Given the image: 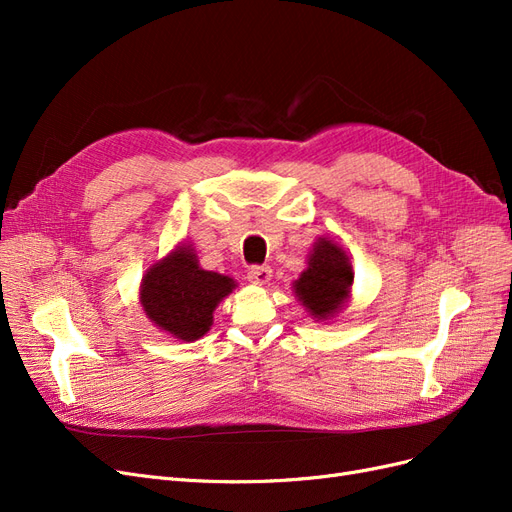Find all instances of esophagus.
<instances>
[{"mask_svg":"<svg viewBox=\"0 0 512 512\" xmlns=\"http://www.w3.org/2000/svg\"><path fill=\"white\" fill-rule=\"evenodd\" d=\"M271 277H273V271L267 265H256V267L247 271V280H250L252 284H258V286L269 284Z\"/></svg>","mask_w":512,"mask_h":512,"instance_id":"34e87169","label":"esophagus"}]
</instances>
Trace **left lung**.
<instances>
[{
  "instance_id": "left-lung-1",
  "label": "left lung",
  "mask_w": 512,
  "mask_h": 512,
  "mask_svg": "<svg viewBox=\"0 0 512 512\" xmlns=\"http://www.w3.org/2000/svg\"><path fill=\"white\" fill-rule=\"evenodd\" d=\"M352 280L354 273L346 252L331 239L320 237L307 258V269L292 288L309 314L327 320L344 309Z\"/></svg>"
}]
</instances>
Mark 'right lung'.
Instances as JSON below:
<instances>
[{
	"mask_svg": "<svg viewBox=\"0 0 512 512\" xmlns=\"http://www.w3.org/2000/svg\"><path fill=\"white\" fill-rule=\"evenodd\" d=\"M235 286L228 275L200 267L192 245H177L145 273L141 305L156 327L196 342L213 324V309Z\"/></svg>",
	"mask_w": 512,
	"mask_h": 512,
	"instance_id": "right-lung-1",
	"label": "right lung"
}]
</instances>
